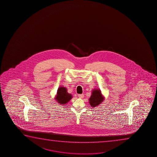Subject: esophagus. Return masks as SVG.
Listing matches in <instances>:
<instances>
[{
    "label": "esophagus",
    "mask_w": 157,
    "mask_h": 157,
    "mask_svg": "<svg viewBox=\"0 0 157 157\" xmlns=\"http://www.w3.org/2000/svg\"><path fill=\"white\" fill-rule=\"evenodd\" d=\"M78 97L79 98H83L84 97V95L83 94H78Z\"/></svg>",
    "instance_id": "esophagus-1"
}]
</instances>
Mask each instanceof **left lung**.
<instances>
[{
  "mask_svg": "<svg viewBox=\"0 0 157 157\" xmlns=\"http://www.w3.org/2000/svg\"><path fill=\"white\" fill-rule=\"evenodd\" d=\"M105 97L101 93L100 89H94L92 91V94L89 99V103L92 107H95L100 105L103 100Z\"/></svg>",
  "mask_w": 157,
  "mask_h": 157,
  "instance_id": "8db88e82",
  "label": "left lung"
}]
</instances>
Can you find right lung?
<instances>
[{"instance_id": "obj_1", "label": "right lung", "mask_w": 157, "mask_h": 157, "mask_svg": "<svg viewBox=\"0 0 157 157\" xmlns=\"http://www.w3.org/2000/svg\"><path fill=\"white\" fill-rule=\"evenodd\" d=\"M72 97L71 94L67 92V88L62 86L58 88L55 99L59 105H64L70 101Z\"/></svg>"}]
</instances>
